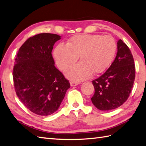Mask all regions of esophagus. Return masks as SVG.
Returning a JSON list of instances; mask_svg holds the SVG:
<instances>
[{
    "label": "esophagus",
    "mask_w": 146,
    "mask_h": 146,
    "mask_svg": "<svg viewBox=\"0 0 146 146\" xmlns=\"http://www.w3.org/2000/svg\"><path fill=\"white\" fill-rule=\"evenodd\" d=\"M78 84H79V83L73 82V81H71V82H70L71 86H77Z\"/></svg>",
    "instance_id": "obj_1"
}]
</instances>
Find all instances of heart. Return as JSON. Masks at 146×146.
I'll return each mask as SVG.
<instances>
[{"mask_svg":"<svg viewBox=\"0 0 146 146\" xmlns=\"http://www.w3.org/2000/svg\"><path fill=\"white\" fill-rule=\"evenodd\" d=\"M116 43L110 35H77L72 36L66 45L58 44L53 55L57 66L66 70L80 58V63L65 72L69 79L81 81L88 78L92 73L100 74L109 66L116 53Z\"/></svg>","mask_w":146,"mask_h":146,"instance_id":"heart-1","label":"heart"}]
</instances>
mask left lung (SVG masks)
Returning <instances> with one entry per match:
<instances>
[{"label": "left lung", "mask_w": 146, "mask_h": 146, "mask_svg": "<svg viewBox=\"0 0 146 146\" xmlns=\"http://www.w3.org/2000/svg\"><path fill=\"white\" fill-rule=\"evenodd\" d=\"M114 62L106 72L92 81L94 94L91 98L98 110L110 111L121 106L129 96L135 79L133 55L126 43L119 39Z\"/></svg>", "instance_id": "obj_1"}]
</instances>
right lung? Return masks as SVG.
<instances>
[{
  "mask_svg": "<svg viewBox=\"0 0 146 146\" xmlns=\"http://www.w3.org/2000/svg\"><path fill=\"white\" fill-rule=\"evenodd\" d=\"M60 39V35L47 33L30 37L15 58L13 80L17 96L40 116L55 113L70 88L69 81L54 65L52 52Z\"/></svg>",
  "mask_w": 146,
  "mask_h": 146,
  "instance_id": "add662e5",
  "label": "right lung"
}]
</instances>
